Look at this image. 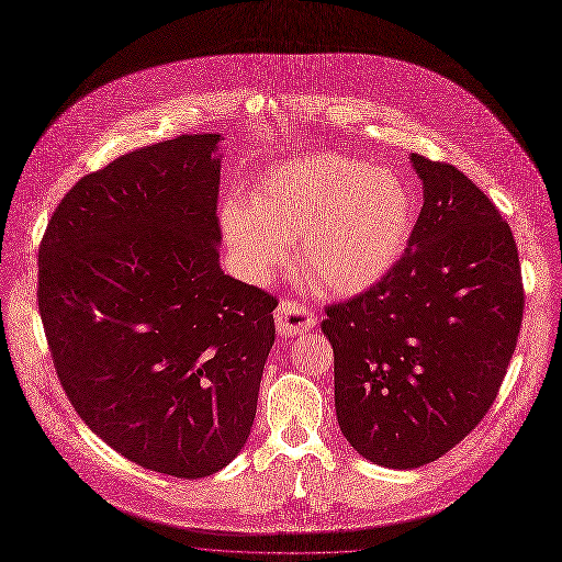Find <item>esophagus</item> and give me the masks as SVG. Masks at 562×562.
I'll return each mask as SVG.
<instances>
[{"mask_svg": "<svg viewBox=\"0 0 562 562\" xmlns=\"http://www.w3.org/2000/svg\"><path fill=\"white\" fill-rule=\"evenodd\" d=\"M276 327L280 336H297L307 334L316 325V314L307 307V304H300L297 300H280L276 310Z\"/></svg>", "mask_w": 562, "mask_h": 562, "instance_id": "esophagus-1", "label": "esophagus"}]
</instances>
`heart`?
Returning a JSON list of instances; mask_svg holds the SVG:
<instances>
[{
	"mask_svg": "<svg viewBox=\"0 0 562 562\" xmlns=\"http://www.w3.org/2000/svg\"><path fill=\"white\" fill-rule=\"evenodd\" d=\"M415 226V196L394 170L370 168L334 151H314L271 168L248 201L222 206L233 260L269 280L291 260L329 295H359L398 262Z\"/></svg>",
	"mask_w": 562,
	"mask_h": 562,
	"instance_id": "heart-1",
	"label": "heart"
}]
</instances>
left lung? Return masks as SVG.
<instances>
[{
	"mask_svg": "<svg viewBox=\"0 0 562 562\" xmlns=\"http://www.w3.org/2000/svg\"><path fill=\"white\" fill-rule=\"evenodd\" d=\"M424 206L394 269L325 310L336 417L370 462L419 469L488 413L516 351L525 291L514 233L450 164L411 157Z\"/></svg>",
	"mask_w": 562,
	"mask_h": 562,
	"instance_id": "8db88e82",
	"label": "left lung"
}]
</instances>
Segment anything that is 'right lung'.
I'll return each instance as SVG.
<instances>
[{"label": "right lung", "mask_w": 562, "mask_h": 562, "mask_svg": "<svg viewBox=\"0 0 562 562\" xmlns=\"http://www.w3.org/2000/svg\"><path fill=\"white\" fill-rule=\"evenodd\" d=\"M220 140L181 134L82 177L37 255L76 413L130 462L183 480L244 448L276 340L278 300L220 267Z\"/></svg>", "instance_id": "right-lung-1"}]
</instances>
